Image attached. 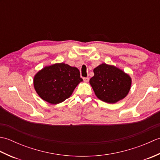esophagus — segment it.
I'll use <instances>...</instances> for the list:
<instances>
[{
    "label": "esophagus",
    "instance_id": "34e87169",
    "mask_svg": "<svg viewBox=\"0 0 160 160\" xmlns=\"http://www.w3.org/2000/svg\"><path fill=\"white\" fill-rule=\"evenodd\" d=\"M83 80L85 82H89V78H83Z\"/></svg>",
    "mask_w": 160,
    "mask_h": 160
}]
</instances>
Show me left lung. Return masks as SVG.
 <instances>
[{"label": "left lung", "instance_id": "8db88e82", "mask_svg": "<svg viewBox=\"0 0 160 160\" xmlns=\"http://www.w3.org/2000/svg\"><path fill=\"white\" fill-rule=\"evenodd\" d=\"M93 72L89 83L100 100L113 104L127 96L131 86V78L127 73L105 63L95 68Z\"/></svg>", "mask_w": 160, "mask_h": 160}]
</instances>
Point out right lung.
Instances as JSON below:
<instances>
[{
	"mask_svg": "<svg viewBox=\"0 0 160 160\" xmlns=\"http://www.w3.org/2000/svg\"><path fill=\"white\" fill-rule=\"evenodd\" d=\"M82 81L78 68L56 63L39 71L33 78V86L43 100L56 104L69 98Z\"/></svg>",
	"mask_w": 160,
	"mask_h": 160,
	"instance_id": "1",
	"label": "right lung"
}]
</instances>
